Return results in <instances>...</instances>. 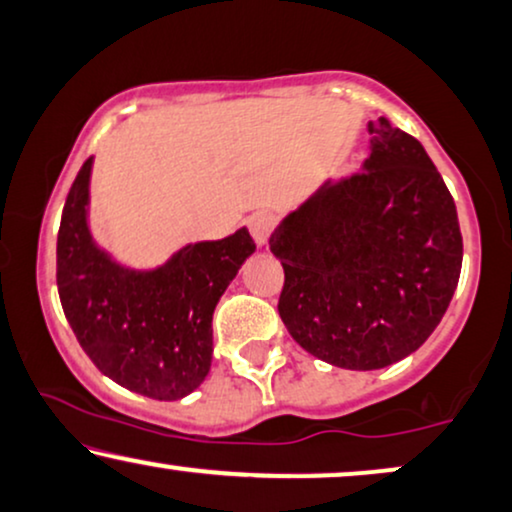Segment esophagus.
<instances>
[{
    "label": "esophagus",
    "mask_w": 512,
    "mask_h": 512,
    "mask_svg": "<svg viewBox=\"0 0 512 512\" xmlns=\"http://www.w3.org/2000/svg\"><path fill=\"white\" fill-rule=\"evenodd\" d=\"M276 227L274 215L267 213V210H260V213H252L248 217V229L252 238H255L257 245H267L271 231Z\"/></svg>",
    "instance_id": "34e87169"
}]
</instances>
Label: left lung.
Instances as JSON below:
<instances>
[{
  "instance_id": "obj_1",
  "label": "left lung",
  "mask_w": 512,
  "mask_h": 512,
  "mask_svg": "<svg viewBox=\"0 0 512 512\" xmlns=\"http://www.w3.org/2000/svg\"><path fill=\"white\" fill-rule=\"evenodd\" d=\"M370 154L325 180L269 238L292 339L344 370H381L419 349L459 283L463 241L452 194L424 145L386 117Z\"/></svg>"
}]
</instances>
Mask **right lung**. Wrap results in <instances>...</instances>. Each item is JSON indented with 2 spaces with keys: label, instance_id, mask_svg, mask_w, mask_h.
Instances as JSON below:
<instances>
[{
  "label": "right lung",
  "instance_id": "1",
  "mask_svg": "<svg viewBox=\"0 0 512 512\" xmlns=\"http://www.w3.org/2000/svg\"><path fill=\"white\" fill-rule=\"evenodd\" d=\"M86 159L67 194L58 231V295L93 365L128 391L180 400L213 363V313L255 252L248 229L187 243L154 269H133L95 243L88 227Z\"/></svg>",
  "mask_w": 512,
  "mask_h": 512
}]
</instances>
